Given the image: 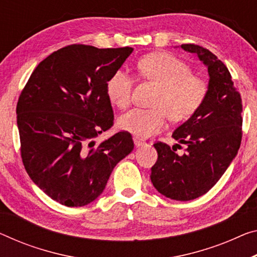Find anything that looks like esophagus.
Here are the masks:
<instances>
[{
    "label": "esophagus",
    "mask_w": 257,
    "mask_h": 257,
    "mask_svg": "<svg viewBox=\"0 0 257 257\" xmlns=\"http://www.w3.org/2000/svg\"><path fill=\"white\" fill-rule=\"evenodd\" d=\"M133 140H134V145H136L137 147H139V146H142V145L146 144V142H145L144 140L139 139V138H138V137H134Z\"/></svg>",
    "instance_id": "34e87169"
}]
</instances>
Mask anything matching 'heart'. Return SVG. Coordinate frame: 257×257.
<instances>
[{
	"label": "heart",
	"instance_id": "1",
	"mask_svg": "<svg viewBox=\"0 0 257 257\" xmlns=\"http://www.w3.org/2000/svg\"><path fill=\"white\" fill-rule=\"evenodd\" d=\"M141 74L161 86L154 101V109L136 108L119 118L121 130L138 138H148L165 128L169 116L184 120L199 110L208 94V84L202 77L192 73L186 62L170 53L153 54L138 63ZM133 77L118 70L106 82L109 100L124 109L131 103Z\"/></svg>",
	"mask_w": 257,
	"mask_h": 257
}]
</instances>
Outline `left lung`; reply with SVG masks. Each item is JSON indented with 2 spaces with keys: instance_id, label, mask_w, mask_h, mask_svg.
I'll return each instance as SVG.
<instances>
[{
  "instance_id": "8db88e82",
  "label": "left lung",
  "mask_w": 257,
  "mask_h": 257,
  "mask_svg": "<svg viewBox=\"0 0 257 257\" xmlns=\"http://www.w3.org/2000/svg\"><path fill=\"white\" fill-rule=\"evenodd\" d=\"M181 48L197 54L208 66V94L199 110L172 134L173 139L187 146L183 155L164 142L154 144L159 157L152 167L151 179L164 196L189 201L214 187L238 153L242 101L230 71L216 55L194 43H184Z\"/></svg>"
}]
</instances>
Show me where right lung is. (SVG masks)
I'll use <instances>...</instances> for the list:
<instances>
[{
	"mask_svg": "<svg viewBox=\"0 0 257 257\" xmlns=\"http://www.w3.org/2000/svg\"><path fill=\"white\" fill-rule=\"evenodd\" d=\"M132 51L131 47H63L39 63L19 95L23 164L35 185L58 203L92 202L116 164L133 151L126 131L97 145L94 141L113 125L106 82Z\"/></svg>",
	"mask_w": 257,
	"mask_h": 257,
	"instance_id": "1",
	"label": "right lung"
}]
</instances>
